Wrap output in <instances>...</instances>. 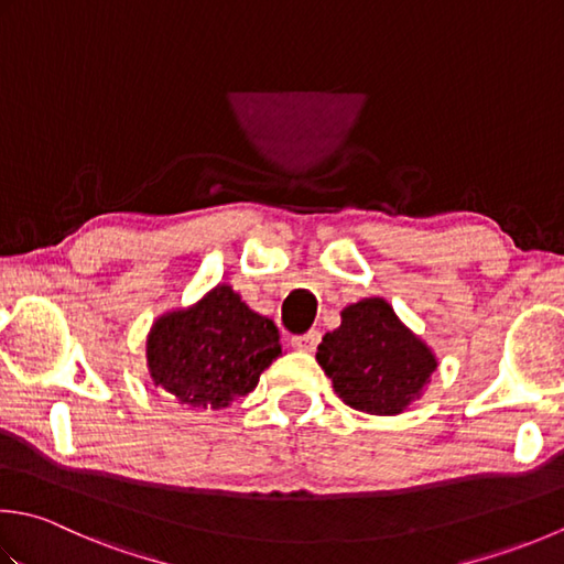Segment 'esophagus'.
Wrapping results in <instances>:
<instances>
[{"mask_svg":"<svg viewBox=\"0 0 564 564\" xmlns=\"http://www.w3.org/2000/svg\"><path fill=\"white\" fill-rule=\"evenodd\" d=\"M291 345L297 351H315L317 345H319V333H317V329H311V333H305V335H295L291 339Z\"/></svg>","mask_w":564,"mask_h":564,"instance_id":"34e87169","label":"esophagus"}]
</instances>
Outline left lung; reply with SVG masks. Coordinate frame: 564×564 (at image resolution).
I'll use <instances>...</instances> for the list:
<instances>
[{"mask_svg":"<svg viewBox=\"0 0 564 564\" xmlns=\"http://www.w3.org/2000/svg\"><path fill=\"white\" fill-rule=\"evenodd\" d=\"M319 367L349 408L371 415H399L437 369V359L408 329L383 297H364L341 311V325L319 341Z\"/></svg>","mask_w":564,"mask_h":564,"instance_id":"obj_1","label":"left lung"}]
</instances>
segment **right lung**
Listing matches in <instances>:
<instances>
[{
  "label": "right lung",
  "mask_w": 564,
  "mask_h": 564,
  "mask_svg": "<svg viewBox=\"0 0 564 564\" xmlns=\"http://www.w3.org/2000/svg\"><path fill=\"white\" fill-rule=\"evenodd\" d=\"M281 357L273 319L253 313L231 285L217 283L191 307L163 313L147 337L153 386L187 408H227L257 389Z\"/></svg>",
  "instance_id": "obj_1"
}]
</instances>
